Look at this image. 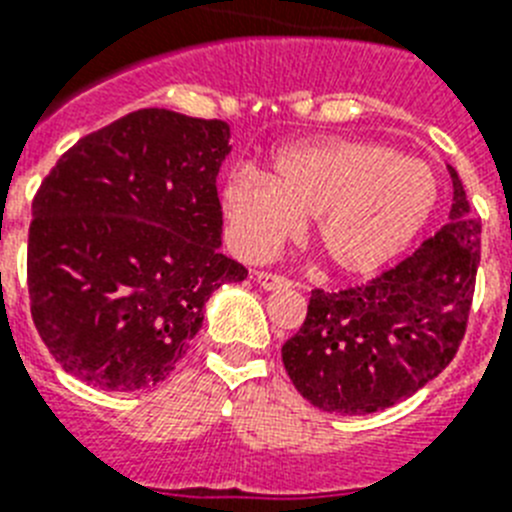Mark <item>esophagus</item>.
Instances as JSON below:
<instances>
[{
  "label": "esophagus",
  "mask_w": 512,
  "mask_h": 512,
  "mask_svg": "<svg viewBox=\"0 0 512 512\" xmlns=\"http://www.w3.org/2000/svg\"><path fill=\"white\" fill-rule=\"evenodd\" d=\"M255 281L263 286L265 291H278V289H289L291 281L289 278H283V276H273V273H265V270H260L255 276Z\"/></svg>",
  "instance_id": "34e87169"
}]
</instances>
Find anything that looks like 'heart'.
<instances>
[{"instance_id":"1","label":"heart","mask_w":512,"mask_h":512,"mask_svg":"<svg viewBox=\"0 0 512 512\" xmlns=\"http://www.w3.org/2000/svg\"><path fill=\"white\" fill-rule=\"evenodd\" d=\"M437 205L427 161L359 137L283 145L270 179L236 171L223 190L231 239L244 257L270 255L302 216H315V242L341 273L367 276L414 242Z\"/></svg>"}]
</instances>
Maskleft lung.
I'll return each instance as SVG.
<instances>
[{
    "label": "left lung",
    "instance_id": "8db88e82",
    "mask_svg": "<svg viewBox=\"0 0 512 512\" xmlns=\"http://www.w3.org/2000/svg\"><path fill=\"white\" fill-rule=\"evenodd\" d=\"M450 221L395 268L336 294L315 289L299 333L283 343L294 388L328 414L395 406L453 362L474 299L482 221L458 171Z\"/></svg>",
    "mask_w": 512,
    "mask_h": 512
}]
</instances>
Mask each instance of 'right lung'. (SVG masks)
I'll use <instances>...</instances> for the list:
<instances>
[{
  "label": "right lung",
  "mask_w": 512,
  "mask_h": 512,
  "mask_svg": "<svg viewBox=\"0 0 512 512\" xmlns=\"http://www.w3.org/2000/svg\"><path fill=\"white\" fill-rule=\"evenodd\" d=\"M229 124L140 109L77 140L36 197L30 315L51 356L101 390L171 375L205 302L247 268L221 252Z\"/></svg>",
  "instance_id": "1"
}]
</instances>
